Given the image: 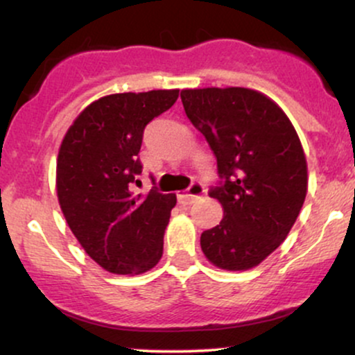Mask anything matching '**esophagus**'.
I'll list each match as a JSON object with an SVG mask.
<instances>
[{"label": "esophagus", "mask_w": 355, "mask_h": 355, "mask_svg": "<svg viewBox=\"0 0 355 355\" xmlns=\"http://www.w3.org/2000/svg\"><path fill=\"white\" fill-rule=\"evenodd\" d=\"M203 191H205V187H203L202 183L195 182L189 190L182 191V193L177 195L178 203H182V205H190V203H193L197 198L202 197Z\"/></svg>", "instance_id": "34e87169"}]
</instances>
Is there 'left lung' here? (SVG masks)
Returning a JSON list of instances; mask_svg holds the SVG:
<instances>
[{"label": "left lung", "instance_id": "left-lung-1", "mask_svg": "<svg viewBox=\"0 0 355 355\" xmlns=\"http://www.w3.org/2000/svg\"><path fill=\"white\" fill-rule=\"evenodd\" d=\"M187 116L209 141L223 218L200 237L209 262L248 270L287 239L307 195V160L284 110L250 88L182 89Z\"/></svg>", "mask_w": 355, "mask_h": 355}]
</instances>
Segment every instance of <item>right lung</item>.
Listing matches in <instances>:
<instances>
[{
	"instance_id": "obj_1",
	"label": "right lung",
	"mask_w": 355,
	"mask_h": 355,
	"mask_svg": "<svg viewBox=\"0 0 355 355\" xmlns=\"http://www.w3.org/2000/svg\"><path fill=\"white\" fill-rule=\"evenodd\" d=\"M178 89L115 93L89 103L60 145L56 195L73 235L112 274L138 275L160 262L175 193H135L145 126Z\"/></svg>"
}]
</instances>
